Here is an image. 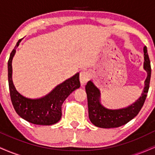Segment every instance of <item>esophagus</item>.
Instances as JSON below:
<instances>
[{
  "mask_svg": "<svg viewBox=\"0 0 155 155\" xmlns=\"http://www.w3.org/2000/svg\"><path fill=\"white\" fill-rule=\"evenodd\" d=\"M90 76L88 72L82 71L80 73L79 80H80V83H81V84L82 85V86L83 85H84L85 84L90 80Z\"/></svg>",
  "mask_w": 155,
  "mask_h": 155,
  "instance_id": "esophagus-1",
  "label": "esophagus"
}]
</instances>
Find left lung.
<instances>
[{"mask_svg":"<svg viewBox=\"0 0 155 155\" xmlns=\"http://www.w3.org/2000/svg\"><path fill=\"white\" fill-rule=\"evenodd\" d=\"M144 63L143 68L147 73L145 87L141 96L127 107L120 109H108L100 103L101 92L92 81H89L85 86L87 96L89 118L94 125L101 128H112L124 125L138 115L144 104L148 93L151 79V65L147 47H143Z\"/></svg>","mask_w":155,"mask_h":155,"instance_id":"1","label":"left lung"}]
</instances>
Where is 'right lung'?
<instances>
[{"label":"right lung","mask_w":155,"mask_h":155,"mask_svg":"<svg viewBox=\"0 0 155 155\" xmlns=\"http://www.w3.org/2000/svg\"><path fill=\"white\" fill-rule=\"evenodd\" d=\"M22 39H19L10 54L8 61V79L12 105L19 117L39 125H51L59 122L62 116V105L68 96L80 87L79 73L55 87L44 97L31 99L19 93L12 81V59Z\"/></svg>","instance_id":"obj_1"}]
</instances>
